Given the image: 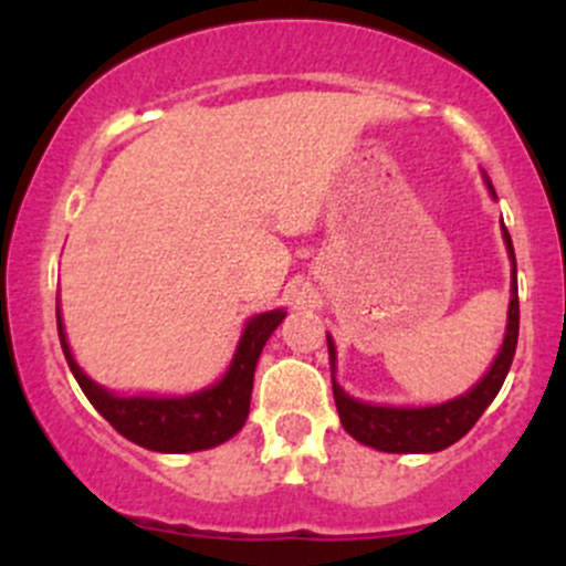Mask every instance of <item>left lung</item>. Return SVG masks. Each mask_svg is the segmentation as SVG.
Segmentation results:
<instances>
[{"label":"left lung","mask_w":566,"mask_h":566,"mask_svg":"<svg viewBox=\"0 0 566 566\" xmlns=\"http://www.w3.org/2000/svg\"><path fill=\"white\" fill-rule=\"evenodd\" d=\"M490 193L495 197L493 186H490L488 175H484ZM504 230V243L512 260V298L510 312H506V334L504 345H501L499 356H495L493 367L488 369L482 380L473 389H468L460 397L449 399L441 405H427V408H391V405H369L358 402L350 394H345L334 378V399L336 410H339L342 427L356 438L364 447H373L378 452L391 454H427L441 452V449L452 447L460 441L468 430L479 421V416L488 410L495 394L504 386L506 373L512 367L517 347V331H521V301H517V265H515V249H512V238ZM328 356H331V375L336 369V350L334 342L328 336Z\"/></svg>","instance_id":"obj_1"}]
</instances>
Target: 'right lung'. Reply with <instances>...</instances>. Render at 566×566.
Masks as SVG:
<instances>
[{
    "label": "right lung",
    "mask_w": 566,
    "mask_h": 566,
    "mask_svg": "<svg viewBox=\"0 0 566 566\" xmlns=\"http://www.w3.org/2000/svg\"><path fill=\"white\" fill-rule=\"evenodd\" d=\"M284 315L287 312L273 310L251 317L224 378L210 389L186 394V397H117V394L106 391L104 386L87 378L73 358L60 310H56V331H60V345L73 378L87 394L93 408L119 436L150 449V452L186 454L219 447L247 424L256 358Z\"/></svg>",
    "instance_id": "1"
}]
</instances>
